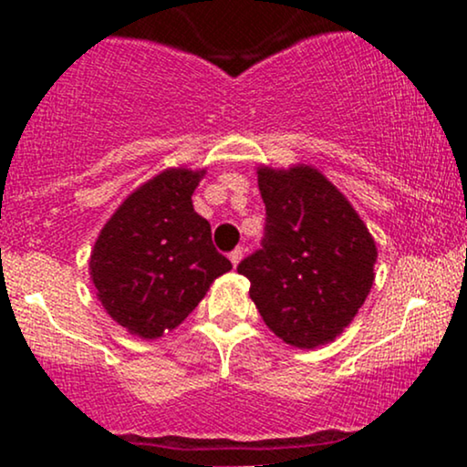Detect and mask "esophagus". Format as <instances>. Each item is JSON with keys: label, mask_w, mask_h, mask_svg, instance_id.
Wrapping results in <instances>:
<instances>
[{"label": "esophagus", "mask_w": 467, "mask_h": 467, "mask_svg": "<svg viewBox=\"0 0 467 467\" xmlns=\"http://www.w3.org/2000/svg\"><path fill=\"white\" fill-rule=\"evenodd\" d=\"M228 259H230V264H233L234 267H237L239 261L244 259V248H234V250L230 252V254H228Z\"/></svg>", "instance_id": "34e87169"}]
</instances>
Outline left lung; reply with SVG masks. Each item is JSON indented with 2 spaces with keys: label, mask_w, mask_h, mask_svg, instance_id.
I'll return each instance as SVG.
<instances>
[{
  "label": "left lung",
  "mask_w": 467,
  "mask_h": 467,
  "mask_svg": "<svg viewBox=\"0 0 467 467\" xmlns=\"http://www.w3.org/2000/svg\"><path fill=\"white\" fill-rule=\"evenodd\" d=\"M261 248L237 265L261 318L287 345L314 349L351 323L373 285V237L340 191L309 166L259 169Z\"/></svg>",
  "instance_id": "1"
}]
</instances>
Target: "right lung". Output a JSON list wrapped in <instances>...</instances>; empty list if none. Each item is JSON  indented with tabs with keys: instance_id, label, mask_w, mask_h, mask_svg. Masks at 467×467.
<instances>
[{
	"instance_id": "obj_1",
	"label": "right lung",
	"mask_w": 467,
	"mask_h": 467,
	"mask_svg": "<svg viewBox=\"0 0 467 467\" xmlns=\"http://www.w3.org/2000/svg\"><path fill=\"white\" fill-rule=\"evenodd\" d=\"M202 173L155 175L100 230L89 259L94 287L107 314L131 334L151 340L175 329L233 267L213 245L211 223L192 211Z\"/></svg>"
}]
</instances>
